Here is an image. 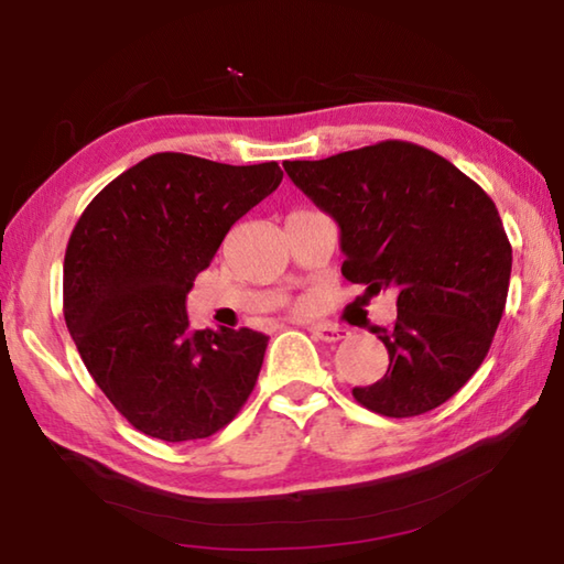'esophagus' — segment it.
Masks as SVG:
<instances>
[{"label":"esophagus","instance_id":"34e87169","mask_svg":"<svg viewBox=\"0 0 564 564\" xmlns=\"http://www.w3.org/2000/svg\"><path fill=\"white\" fill-rule=\"evenodd\" d=\"M311 333L318 340H326V343H338L343 338H348V330L346 328L328 326V323H316V326H311Z\"/></svg>","mask_w":564,"mask_h":564}]
</instances>
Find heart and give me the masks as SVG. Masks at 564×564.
I'll return each instance as SVG.
<instances>
[{"label": "heart", "instance_id": "1", "mask_svg": "<svg viewBox=\"0 0 564 564\" xmlns=\"http://www.w3.org/2000/svg\"><path fill=\"white\" fill-rule=\"evenodd\" d=\"M305 305H308V303H301V308H305Z\"/></svg>", "mask_w": 564, "mask_h": 564}]
</instances>
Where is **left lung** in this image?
Here are the masks:
<instances>
[{"mask_svg":"<svg viewBox=\"0 0 564 564\" xmlns=\"http://www.w3.org/2000/svg\"><path fill=\"white\" fill-rule=\"evenodd\" d=\"M285 174L336 218L340 273L368 293L398 291L378 383L352 388L362 408L413 417L443 405L480 368L508 301L512 246L492 198L451 161L410 141H380Z\"/></svg>","mask_w":564,"mask_h":564,"instance_id":"1","label":"left lung"}]
</instances>
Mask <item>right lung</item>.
Masks as SVG:
<instances>
[{
	"label": "right lung",
	"instance_id": "obj_1",
	"mask_svg": "<svg viewBox=\"0 0 564 564\" xmlns=\"http://www.w3.org/2000/svg\"><path fill=\"white\" fill-rule=\"evenodd\" d=\"M275 161L231 166L154 154L104 186L64 256V321L129 423L166 443L226 427L259 380L269 336L191 330L186 295L224 236L279 188Z\"/></svg>",
	"mask_w": 564,
	"mask_h": 564
}]
</instances>
